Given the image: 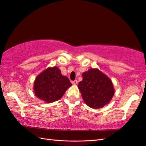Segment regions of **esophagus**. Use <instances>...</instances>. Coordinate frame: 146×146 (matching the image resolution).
I'll return each mask as SVG.
<instances>
[{
    "mask_svg": "<svg viewBox=\"0 0 146 146\" xmlns=\"http://www.w3.org/2000/svg\"><path fill=\"white\" fill-rule=\"evenodd\" d=\"M72 82V84H73V85H77V84H78V81H77L76 80H74L73 82Z\"/></svg>",
    "mask_w": 146,
    "mask_h": 146,
    "instance_id": "34e87169",
    "label": "esophagus"
}]
</instances>
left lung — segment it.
Listing matches in <instances>:
<instances>
[{
	"label": "left lung",
	"mask_w": 146,
	"mask_h": 146,
	"mask_svg": "<svg viewBox=\"0 0 146 146\" xmlns=\"http://www.w3.org/2000/svg\"><path fill=\"white\" fill-rule=\"evenodd\" d=\"M78 88L88 106L98 110L109 104L115 94L111 80L98 68H90L82 73Z\"/></svg>",
	"instance_id": "1"
}]
</instances>
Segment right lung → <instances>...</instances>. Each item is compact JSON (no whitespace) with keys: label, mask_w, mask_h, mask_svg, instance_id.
Masks as SVG:
<instances>
[{"label":"right lung","mask_w":146,"mask_h":146,"mask_svg":"<svg viewBox=\"0 0 146 146\" xmlns=\"http://www.w3.org/2000/svg\"><path fill=\"white\" fill-rule=\"evenodd\" d=\"M72 84L61 74L58 67H48L36 77L33 84L35 96L47 103L58 101Z\"/></svg>","instance_id":"add662e5"}]
</instances>
